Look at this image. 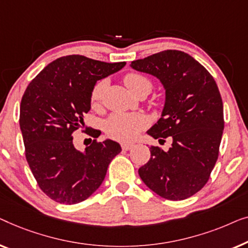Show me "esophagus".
<instances>
[{
    "label": "esophagus",
    "mask_w": 248,
    "mask_h": 248,
    "mask_svg": "<svg viewBox=\"0 0 248 248\" xmlns=\"http://www.w3.org/2000/svg\"><path fill=\"white\" fill-rule=\"evenodd\" d=\"M135 145L131 144V142H123V144H121V148H123L124 151H129V149H131Z\"/></svg>",
    "instance_id": "obj_1"
}]
</instances>
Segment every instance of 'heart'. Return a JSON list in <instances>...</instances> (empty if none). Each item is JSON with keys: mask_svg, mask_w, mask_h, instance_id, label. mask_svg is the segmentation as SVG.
Here are the masks:
<instances>
[{"mask_svg": "<svg viewBox=\"0 0 248 248\" xmlns=\"http://www.w3.org/2000/svg\"><path fill=\"white\" fill-rule=\"evenodd\" d=\"M124 82L132 93L142 95L151 92L153 83L147 76L140 73H128L124 75ZM106 89V81H99L91 92V104L93 108L99 107ZM148 125V118L144 113H114L107 121L106 129L108 135L118 140H131L137 137L139 132Z\"/></svg>", "mask_w": 248, "mask_h": 248, "instance_id": "b5f03b06", "label": "heart"}]
</instances>
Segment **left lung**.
<instances>
[{
  "label": "left lung",
  "mask_w": 248,
  "mask_h": 248,
  "mask_svg": "<svg viewBox=\"0 0 248 248\" xmlns=\"http://www.w3.org/2000/svg\"><path fill=\"white\" fill-rule=\"evenodd\" d=\"M130 66L162 82L166 93L162 118L147 132L159 140H173L167 152L157 146L149 148L151 158L138 170L139 176L167 200L192 197L210 177L224 131V106L216 81L181 50L160 51Z\"/></svg>",
  "instance_id": "1"
}]
</instances>
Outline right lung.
<instances>
[{"instance_id":"add662e5","label":"right lung","mask_w":248,"mask_h":248,"mask_svg":"<svg viewBox=\"0 0 248 248\" xmlns=\"http://www.w3.org/2000/svg\"><path fill=\"white\" fill-rule=\"evenodd\" d=\"M124 65L64 56L48 64L24 91L20 128L26 158L41 191L54 201L75 204L86 200L99 189L110 162L121 152L120 145L110 139H93L79 152L73 144V134L84 131V114L91 109L96 81ZM86 134L97 138L101 132L91 129Z\"/></svg>"}]
</instances>
